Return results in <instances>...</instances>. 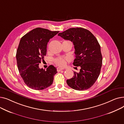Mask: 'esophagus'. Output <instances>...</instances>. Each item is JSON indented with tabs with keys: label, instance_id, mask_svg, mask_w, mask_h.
Instances as JSON below:
<instances>
[{
	"label": "esophagus",
	"instance_id": "34e87169",
	"mask_svg": "<svg viewBox=\"0 0 124 124\" xmlns=\"http://www.w3.org/2000/svg\"><path fill=\"white\" fill-rule=\"evenodd\" d=\"M57 71H58V72H59V71L62 70H64V68H60V67H58L57 68Z\"/></svg>",
	"mask_w": 124,
	"mask_h": 124
}]
</instances>
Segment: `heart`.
Wrapping results in <instances>:
<instances>
[{
    "label": "heart",
    "instance_id": "obj_1",
    "mask_svg": "<svg viewBox=\"0 0 124 124\" xmlns=\"http://www.w3.org/2000/svg\"><path fill=\"white\" fill-rule=\"evenodd\" d=\"M67 60V58L59 57V58H56V59H55L54 62L57 65L60 67H63L65 66V65L66 64Z\"/></svg>",
    "mask_w": 124,
    "mask_h": 124
}]
</instances>
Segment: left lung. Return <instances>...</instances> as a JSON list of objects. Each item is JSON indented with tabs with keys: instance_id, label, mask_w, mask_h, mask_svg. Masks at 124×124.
I'll list each match as a JSON object with an SVG mask.
<instances>
[{
	"instance_id": "left-lung-1",
	"label": "left lung",
	"mask_w": 124,
	"mask_h": 124,
	"mask_svg": "<svg viewBox=\"0 0 124 124\" xmlns=\"http://www.w3.org/2000/svg\"><path fill=\"white\" fill-rule=\"evenodd\" d=\"M64 40L73 42L75 59L73 64L80 66L78 73L67 79L69 86L77 90H84L92 87L100 75L102 57L101 46L89 31L82 28H70L58 35Z\"/></svg>"
}]
</instances>
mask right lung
I'll return each instance as SVG.
<instances>
[{
	"label": "right lung",
	"instance_id": "1",
	"mask_svg": "<svg viewBox=\"0 0 124 124\" xmlns=\"http://www.w3.org/2000/svg\"><path fill=\"white\" fill-rule=\"evenodd\" d=\"M59 32L37 28L21 39L16 54L17 67L25 84L32 89L42 90L53 83L56 68L50 65L45 70L39 68V65L46 55L50 39Z\"/></svg>",
	"mask_w": 124,
	"mask_h": 124
}]
</instances>
